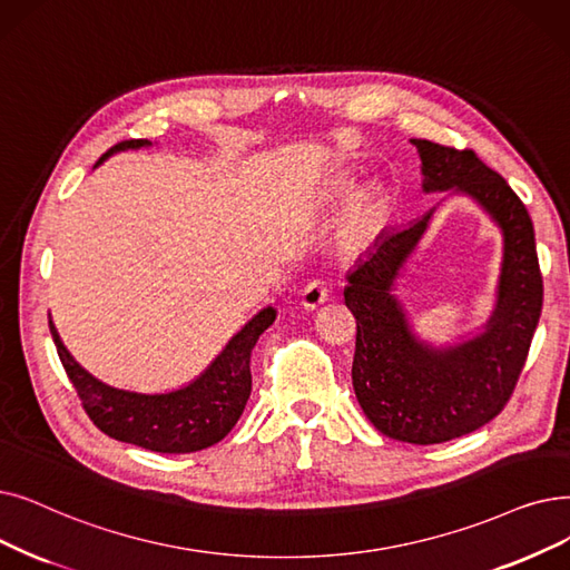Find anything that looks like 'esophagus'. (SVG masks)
<instances>
[{
    "mask_svg": "<svg viewBox=\"0 0 570 570\" xmlns=\"http://www.w3.org/2000/svg\"><path fill=\"white\" fill-rule=\"evenodd\" d=\"M301 301H303L305 309H316L318 305H324L328 301V284L318 277L307 282V286L303 288Z\"/></svg>",
    "mask_w": 570,
    "mask_h": 570,
    "instance_id": "esophagus-1",
    "label": "esophagus"
}]
</instances>
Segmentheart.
I'll use <instances>...</instances> for the list:
<instances>
[{
	"label": "heart",
	"mask_w": 570,
	"mask_h": 570,
	"mask_svg": "<svg viewBox=\"0 0 570 570\" xmlns=\"http://www.w3.org/2000/svg\"><path fill=\"white\" fill-rule=\"evenodd\" d=\"M382 214H384V200H382V197H377V195L365 197V200L358 207V220H361V224H365V226L377 224V220L382 218Z\"/></svg>",
	"instance_id": "heart-1"
}]
</instances>
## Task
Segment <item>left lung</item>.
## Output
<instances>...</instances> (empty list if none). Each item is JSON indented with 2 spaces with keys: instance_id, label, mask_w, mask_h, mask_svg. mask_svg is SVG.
<instances>
[{
  "instance_id": "obj_1",
  "label": "left lung",
  "mask_w": 570,
  "mask_h": 570,
  "mask_svg": "<svg viewBox=\"0 0 570 570\" xmlns=\"http://www.w3.org/2000/svg\"><path fill=\"white\" fill-rule=\"evenodd\" d=\"M424 190L473 197L503 233L493 307L475 337L433 346L419 340L393 284L424 237L433 209L377 237L346 275L344 303L356 316L352 382L373 426L401 442L438 444L489 424L510 401L542 309V275L531 216L508 181L470 148L412 139Z\"/></svg>"
}]
</instances>
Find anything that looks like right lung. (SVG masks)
<instances>
[{"label":"right lung","mask_w":570,"mask_h":570,"mask_svg":"<svg viewBox=\"0 0 570 570\" xmlns=\"http://www.w3.org/2000/svg\"><path fill=\"white\" fill-rule=\"evenodd\" d=\"M148 144H151L148 139L120 141L109 148L97 165L118 151ZM275 316V307L261 309L249 324H244V328L233 335L226 350L212 361L200 377L167 393H137L100 382L73 361L53 321H48V326H51L65 373L97 429L114 440L151 452L188 454L212 448L237 424L252 393V350Z\"/></svg>","instance_id":"obj_1"}]
</instances>
